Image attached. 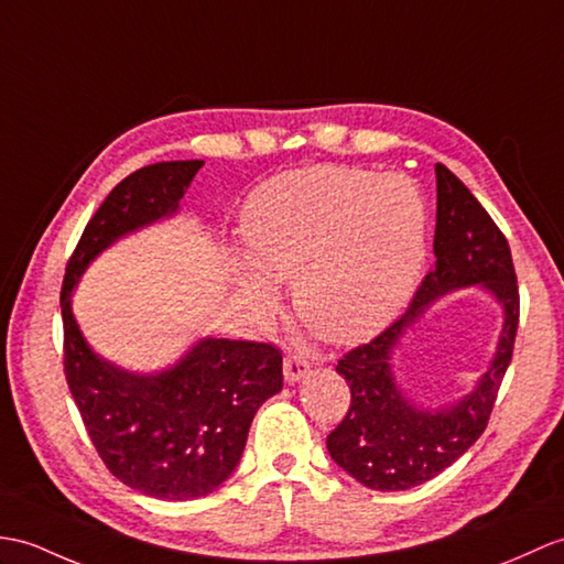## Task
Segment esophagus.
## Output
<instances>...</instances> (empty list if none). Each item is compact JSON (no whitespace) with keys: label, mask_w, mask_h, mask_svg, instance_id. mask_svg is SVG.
Masks as SVG:
<instances>
[{"label":"esophagus","mask_w":564,"mask_h":564,"mask_svg":"<svg viewBox=\"0 0 564 564\" xmlns=\"http://www.w3.org/2000/svg\"><path fill=\"white\" fill-rule=\"evenodd\" d=\"M307 372H310V362L303 356H297V352H288L283 358V377L288 384L300 382Z\"/></svg>","instance_id":"esophagus-1"}]
</instances>
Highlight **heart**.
Segmentation results:
<instances>
[{"instance_id":"heart-1","label":"heart","mask_w":564,"mask_h":564,"mask_svg":"<svg viewBox=\"0 0 564 564\" xmlns=\"http://www.w3.org/2000/svg\"><path fill=\"white\" fill-rule=\"evenodd\" d=\"M250 264L242 293L261 312L276 305L271 281L293 279L307 329L336 346L368 341L409 303L425 264L427 216L403 175L317 165L269 180L242 212Z\"/></svg>"}]
</instances>
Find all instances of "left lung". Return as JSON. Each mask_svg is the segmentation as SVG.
Instances as JSON below:
<instances>
[{
    "instance_id": "obj_1",
    "label": "left lung",
    "mask_w": 564,
    "mask_h": 564,
    "mask_svg": "<svg viewBox=\"0 0 564 564\" xmlns=\"http://www.w3.org/2000/svg\"><path fill=\"white\" fill-rule=\"evenodd\" d=\"M435 175V269L401 319L336 365L350 387V409L326 437V449L348 476L382 492L423 486L482 435L512 362L519 326V288L507 238L449 167L437 163ZM468 284L488 290L503 307L506 322L491 368L464 400L435 412L421 410L398 389L390 356L402 332L435 299Z\"/></svg>"
}]
</instances>
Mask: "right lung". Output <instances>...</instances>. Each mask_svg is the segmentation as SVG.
<instances>
[{
    "instance_id": "obj_1",
    "label": "right lung",
    "mask_w": 564,
    "mask_h": 564,
    "mask_svg": "<svg viewBox=\"0 0 564 564\" xmlns=\"http://www.w3.org/2000/svg\"><path fill=\"white\" fill-rule=\"evenodd\" d=\"M202 165L153 163L124 177L88 220L59 295L64 375L88 437L115 478L159 500L204 497L232 474L259 405L283 387L281 350L208 336L173 368L137 375L88 346L74 319L72 291L110 245L177 214Z\"/></svg>"
}]
</instances>
